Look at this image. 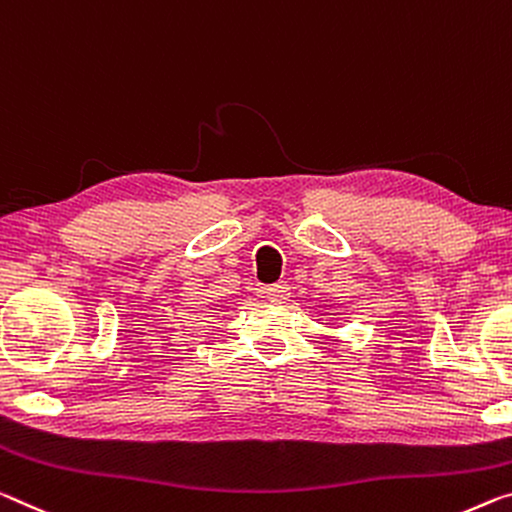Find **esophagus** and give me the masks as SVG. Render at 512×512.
<instances>
[{"label": "esophagus", "instance_id": "1", "mask_svg": "<svg viewBox=\"0 0 512 512\" xmlns=\"http://www.w3.org/2000/svg\"><path fill=\"white\" fill-rule=\"evenodd\" d=\"M289 285L287 282H278V285H271V287H266L264 289V296L269 298V300H273V303H285V300H289Z\"/></svg>", "mask_w": 512, "mask_h": 512}]
</instances>
